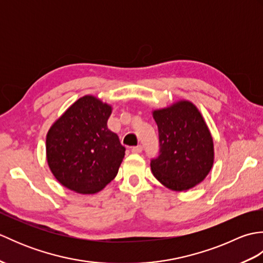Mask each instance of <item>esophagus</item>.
<instances>
[{"label":"esophagus","mask_w":263,"mask_h":263,"mask_svg":"<svg viewBox=\"0 0 263 263\" xmlns=\"http://www.w3.org/2000/svg\"><path fill=\"white\" fill-rule=\"evenodd\" d=\"M131 152L133 154H140L142 152V146H137V147H132Z\"/></svg>","instance_id":"esophagus-1"}]
</instances>
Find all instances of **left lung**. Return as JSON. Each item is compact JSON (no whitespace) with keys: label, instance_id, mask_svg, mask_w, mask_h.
<instances>
[{"label":"left lung","instance_id":"left-lung-1","mask_svg":"<svg viewBox=\"0 0 263 263\" xmlns=\"http://www.w3.org/2000/svg\"><path fill=\"white\" fill-rule=\"evenodd\" d=\"M152 113L160 143V155L150 163L156 180L176 192L198 185L215 161L214 139L202 114L186 99Z\"/></svg>","mask_w":263,"mask_h":263}]
</instances>
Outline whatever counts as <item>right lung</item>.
Masks as SVG:
<instances>
[{
  "mask_svg": "<svg viewBox=\"0 0 263 263\" xmlns=\"http://www.w3.org/2000/svg\"><path fill=\"white\" fill-rule=\"evenodd\" d=\"M111 105L86 95L55 121L46 135V159L54 177L66 189L93 194L117 175L125 148L107 121Z\"/></svg>",
  "mask_w": 263,
  "mask_h": 263,
  "instance_id": "1",
  "label": "right lung"
}]
</instances>
